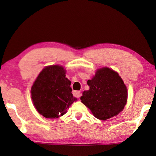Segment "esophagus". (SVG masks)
Returning <instances> with one entry per match:
<instances>
[{
    "label": "esophagus",
    "instance_id": "1",
    "mask_svg": "<svg viewBox=\"0 0 156 156\" xmlns=\"http://www.w3.org/2000/svg\"><path fill=\"white\" fill-rule=\"evenodd\" d=\"M73 94H74V96L76 98H79L81 96V93L80 91H74Z\"/></svg>",
    "mask_w": 156,
    "mask_h": 156
}]
</instances>
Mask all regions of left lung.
<instances>
[{
	"label": "left lung",
	"instance_id": "1",
	"mask_svg": "<svg viewBox=\"0 0 156 156\" xmlns=\"http://www.w3.org/2000/svg\"><path fill=\"white\" fill-rule=\"evenodd\" d=\"M87 84L90 89L83 92L80 99L96 118L107 120L124 108L127 90L117 72L108 68H101Z\"/></svg>",
	"mask_w": 156,
	"mask_h": 156
}]
</instances>
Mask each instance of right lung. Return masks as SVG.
Wrapping results in <instances>:
<instances>
[{"mask_svg":"<svg viewBox=\"0 0 156 156\" xmlns=\"http://www.w3.org/2000/svg\"><path fill=\"white\" fill-rule=\"evenodd\" d=\"M70 85L62 66H50L43 69L31 88V98L39 113L49 119L66 114L76 100Z\"/></svg>","mask_w":156,"mask_h":156,"instance_id":"obj_1","label":"right lung"}]
</instances>
